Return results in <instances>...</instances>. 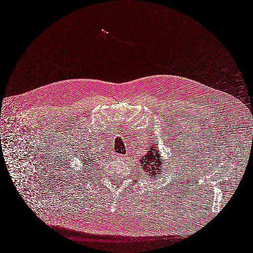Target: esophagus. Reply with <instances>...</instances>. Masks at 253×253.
<instances>
[{"label": "esophagus", "instance_id": "34e87169", "mask_svg": "<svg viewBox=\"0 0 253 253\" xmlns=\"http://www.w3.org/2000/svg\"><path fill=\"white\" fill-rule=\"evenodd\" d=\"M119 158H120V157H119Z\"/></svg>", "mask_w": 253, "mask_h": 253}]
</instances>
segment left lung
Wrapping results in <instances>:
<instances>
[{
	"label": "left lung",
	"mask_w": 253,
	"mask_h": 253,
	"mask_svg": "<svg viewBox=\"0 0 253 253\" xmlns=\"http://www.w3.org/2000/svg\"><path fill=\"white\" fill-rule=\"evenodd\" d=\"M152 146L147 148V153L139 161L140 166L144 168L146 177H155L157 174L165 171V161L160 160L159 148L154 145V142L151 143Z\"/></svg>",
	"instance_id": "8db88e82"
}]
</instances>
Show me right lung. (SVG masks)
<instances>
[{
  "label": "right lung",
  "instance_id": "add662e5",
  "mask_svg": "<svg viewBox=\"0 0 253 253\" xmlns=\"http://www.w3.org/2000/svg\"><path fill=\"white\" fill-rule=\"evenodd\" d=\"M85 155H81V153H79V155L81 156V158H82V160H81V163H82V165H84V167H87L88 166V164L89 163H93V160H95V159H93L95 156H96V154H93L94 156H90V155L86 152V153H84Z\"/></svg>",
  "mask_w": 253,
  "mask_h": 253
}]
</instances>
